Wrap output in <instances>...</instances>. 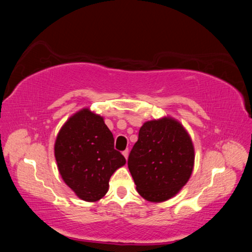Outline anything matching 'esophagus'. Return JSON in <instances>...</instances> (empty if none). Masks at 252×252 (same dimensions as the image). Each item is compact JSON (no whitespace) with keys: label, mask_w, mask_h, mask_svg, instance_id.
Wrapping results in <instances>:
<instances>
[{"label":"esophagus","mask_w":252,"mask_h":252,"mask_svg":"<svg viewBox=\"0 0 252 252\" xmlns=\"http://www.w3.org/2000/svg\"><path fill=\"white\" fill-rule=\"evenodd\" d=\"M128 154H129L128 149H126V150H124V151H123V155H124V157H125L126 159H127V158H128Z\"/></svg>","instance_id":"esophagus-1"}]
</instances>
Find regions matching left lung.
Wrapping results in <instances>:
<instances>
[{"label":"left lung","instance_id":"1","mask_svg":"<svg viewBox=\"0 0 252 252\" xmlns=\"http://www.w3.org/2000/svg\"><path fill=\"white\" fill-rule=\"evenodd\" d=\"M191 139L171 117L146 122L128 156L136 190L144 199L159 203L173 197L187 184L194 168Z\"/></svg>","mask_w":252,"mask_h":252}]
</instances>
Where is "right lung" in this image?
<instances>
[{
  "label": "right lung",
  "mask_w": 252,
  "mask_h": 252,
  "mask_svg": "<svg viewBox=\"0 0 252 252\" xmlns=\"http://www.w3.org/2000/svg\"><path fill=\"white\" fill-rule=\"evenodd\" d=\"M112 133L103 117L82 109L57 134L55 158L65 184L86 202H96L109 190V180L125 157L115 150Z\"/></svg>",
  "instance_id": "right-lung-1"
}]
</instances>
